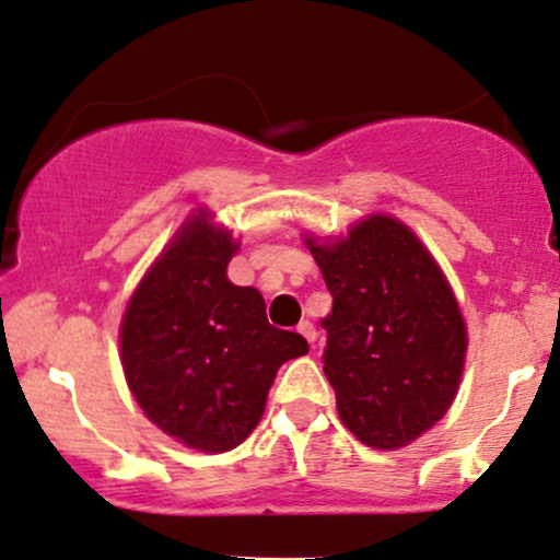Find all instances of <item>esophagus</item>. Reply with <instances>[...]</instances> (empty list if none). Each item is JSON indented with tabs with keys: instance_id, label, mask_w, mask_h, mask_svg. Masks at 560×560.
I'll list each match as a JSON object with an SVG mask.
<instances>
[{
	"instance_id": "obj_1",
	"label": "esophagus",
	"mask_w": 560,
	"mask_h": 560,
	"mask_svg": "<svg viewBox=\"0 0 560 560\" xmlns=\"http://www.w3.org/2000/svg\"><path fill=\"white\" fill-rule=\"evenodd\" d=\"M296 330H300L302 336L307 338V343H310V346H315V338H317V332H315V325H313V323H310V320H302L300 325H296Z\"/></svg>"
}]
</instances>
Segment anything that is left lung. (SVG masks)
<instances>
[{
	"instance_id": "1",
	"label": "left lung",
	"mask_w": 560,
	"mask_h": 560,
	"mask_svg": "<svg viewBox=\"0 0 560 560\" xmlns=\"http://www.w3.org/2000/svg\"><path fill=\"white\" fill-rule=\"evenodd\" d=\"M304 243L332 296L323 370L338 416L374 450L406 447L447 413L463 377L468 330L452 287L395 217Z\"/></svg>"
}]
</instances>
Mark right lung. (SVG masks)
<instances>
[{"instance_id":"obj_1","label":"right lung","mask_w":560,"mask_h":560,"mask_svg":"<svg viewBox=\"0 0 560 560\" xmlns=\"http://www.w3.org/2000/svg\"><path fill=\"white\" fill-rule=\"evenodd\" d=\"M235 250L207 211L190 214L131 294L118 336L147 419L201 452L245 442L279 366L307 353L300 332L268 323L258 289L228 279Z\"/></svg>"}]
</instances>
